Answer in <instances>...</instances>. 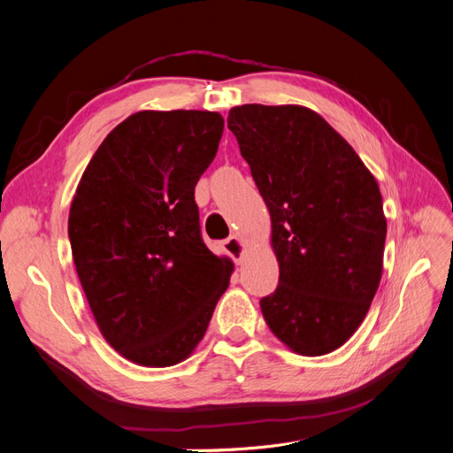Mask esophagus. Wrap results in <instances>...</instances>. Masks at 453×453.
I'll use <instances>...</instances> for the list:
<instances>
[{
	"mask_svg": "<svg viewBox=\"0 0 453 453\" xmlns=\"http://www.w3.org/2000/svg\"><path fill=\"white\" fill-rule=\"evenodd\" d=\"M223 250L232 257L236 265H240L245 255V242L240 236H230L228 240L223 242Z\"/></svg>",
	"mask_w": 453,
	"mask_h": 453,
	"instance_id": "obj_1",
	"label": "esophagus"
}]
</instances>
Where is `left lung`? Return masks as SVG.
Wrapping results in <instances>:
<instances>
[{"label": "left lung", "mask_w": 453, "mask_h": 453, "mask_svg": "<svg viewBox=\"0 0 453 453\" xmlns=\"http://www.w3.org/2000/svg\"><path fill=\"white\" fill-rule=\"evenodd\" d=\"M226 122L272 219L280 285L260 300L265 321L295 353H331L357 331L381 280L380 187L308 107L245 104Z\"/></svg>", "instance_id": "left-lung-1"}]
</instances>
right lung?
<instances>
[{"label":"right lung","instance_id":"1","mask_svg":"<svg viewBox=\"0 0 453 453\" xmlns=\"http://www.w3.org/2000/svg\"><path fill=\"white\" fill-rule=\"evenodd\" d=\"M225 128L215 111H140L107 134L67 221L73 263L107 344L143 366L195 351L234 265L202 240L195 187Z\"/></svg>","mask_w":453,"mask_h":453}]
</instances>
